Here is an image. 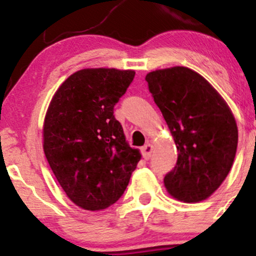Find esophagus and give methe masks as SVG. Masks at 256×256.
Returning <instances> with one entry per match:
<instances>
[{
	"mask_svg": "<svg viewBox=\"0 0 256 256\" xmlns=\"http://www.w3.org/2000/svg\"><path fill=\"white\" fill-rule=\"evenodd\" d=\"M152 154V144H146L142 147V156L144 160H150Z\"/></svg>",
	"mask_w": 256,
	"mask_h": 256,
	"instance_id": "1",
	"label": "esophagus"
}]
</instances>
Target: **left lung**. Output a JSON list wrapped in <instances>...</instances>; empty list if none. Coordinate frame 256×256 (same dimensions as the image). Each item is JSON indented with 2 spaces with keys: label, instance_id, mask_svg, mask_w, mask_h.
I'll return each instance as SVG.
<instances>
[{
  "label": "left lung",
  "instance_id": "1",
  "mask_svg": "<svg viewBox=\"0 0 256 256\" xmlns=\"http://www.w3.org/2000/svg\"><path fill=\"white\" fill-rule=\"evenodd\" d=\"M146 82L178 151L176 166L164 180L167 192L186 203L207 200L233 166L238 146L233 114L207 80L186 66L151 72Z\"/></svg>",
  "mask_w": 256,
  "mask_h": 256
}]
</instances>
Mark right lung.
I'll list each match as a JSON object with an SVG mask.
<instances>
[{
    "label": "right lung",
    "instance_id": "right-lung-1",
    "mask_svg": "<svg viewBox=\"0 0 256 256\" xmlns=\"http://www.w3.org/2000/svg\"><path fill=\"white\" fill-rule=\"evenodd\" d=\"M134 76V70L82 69L59 86L49 104L46 157L69 200L86 210L114 204L141 158L114 116Z\"/></svg>",
    "mask_w": 256,
    "mask_h": 256
}]
</instances>
